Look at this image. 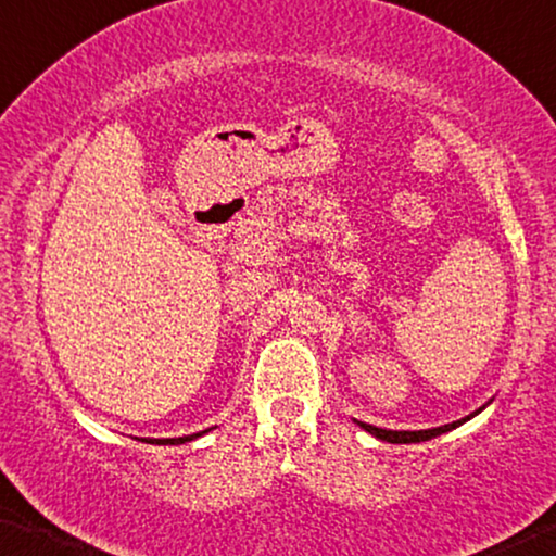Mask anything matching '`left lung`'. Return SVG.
I'll return each instance as SVG.
<instances>
[{"label":"left lung","mask_w":556,"mask_h":556,"mask_svg":"<svg viewBox=\"0 0 556 556\" xmlns=\"http://www.w3.org/2000/svg\"><path fill=\"white\" fill-rule=\"evenodd\" d=\"M469 417H464L459 421H452V425H444V427H437V429H419V432H394V429H382V427H375V425H367V421H357V425L364 429V432L375 434L377 439H382V442L389 444H414V442H427V439H434L439 434L450 432V429L459 427L462 421H467Z\"/></svg>","instance_id":"1"}]
</instances>
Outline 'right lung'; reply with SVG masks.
I'll list each match as a JSON object with an SVG mask.
<instances>
[{"instance_id": "obj_1", "label": "right lung", "mask_w": 556, "mask_h": 556, "mask_svg": "<svg viewBox=\"0 0 556 556\" xmlns=\"http://www.w3.org/2000/svg\"><path fill=\"white\" fill-rule=\"evenodd\" d=\"M194 437H202V432L189 434V437H177V439H149V444H185V442H192Z\"/></svg>"}]
</instances>
